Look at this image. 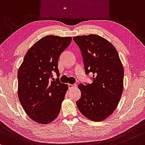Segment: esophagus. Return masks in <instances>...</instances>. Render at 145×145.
<instances>
[{
  "label": "esophagus",
  "instance_id": "obj_1",
  "mask_svg": "<svg viewBox=\"0 0 145 145\" xmlns=\"http://www.w3.org/2000/svg\"><path fill=\"white\" fill-rule=\"evenodd\" d=\"M74 87H76V85H73V84H68V88L69 89L74 88Z\"/></svg>",
  "mask_w": 145,
  "mask_h": 145
}]
</instances>
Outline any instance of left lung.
Instances as JSON below:
<instances>
[{
    "label": "left lung",
    "mask_w": 145,
    "mask_h": 145,
    "mask_svg": "<svg viewBox=\"0 0 145 145\" xmlns=\"http://www.w3.org/2000/svg\"><path fill=\"white\" fill-rule=\"evenodd\" d=\"M86 74L92 73V84H80L81 98L76 102L88 119L102 121L116 110L123 90L124 70L118 52L106 39L96 34L75 36Z\"/></svg>",
    "instance_id": "left-lung-1"
}]
</instances>
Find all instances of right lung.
<instances>
[{"label":"right lung","mask_w":145,"mask_h":145,"mask_svg":"<svg viewBox=\"0 0 145 145\" xmlns=\"http://www.w3.org/2000/svg\"><path fill=\"white\" fill-rule=\"evenodd\" d=\"M71 37L47 35L28 50L18 71V96L26 114L40 124H48L59 115L68 90L59 78L58 60Z\"/></svg>","instance_id":"1"}]
</instances>
